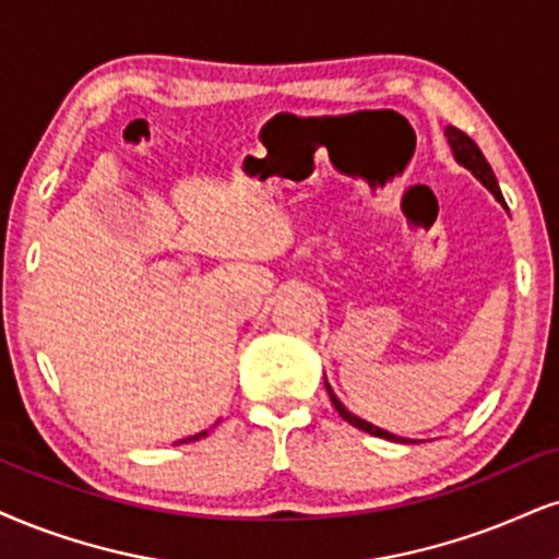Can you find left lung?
<instances>
[{"mask_svg": "<svg viewBox=\"0 0 559 559\" xmlns=\"http://www.w3.org/2000/svg\"><path fill=\"white\" fill-rule=\"evenodd\" d=\"M445 136H448V144H451V150H453V157H456V160H459L461 165H464V168H469L472 174L477 176L479 181L485 183L487 189L492 191V197L498 199V202L502 204V194H500L498 178H495L492 168H490V163L485 160V155H481V150L477 147V142H474L469 134H464V132H461V129H456V127H448V129H445ZM326 391H329V399H332L334 409L340 412V417H342V419H347V423L353 425V427H357V430H362V432H370V436H376V438L394 440V443H415V440L399 438V436H394V432H389V430H381V427H376V425L365 423V419H360V417H355L353 412H349V409H344V404L340 402V399L334 396L332 385H329V383H326Z\"/></svg>", "mask_w": 559, "mask_h": 559, "instance_id": "left-lung-1", "label": "left lung"}]
</instances>
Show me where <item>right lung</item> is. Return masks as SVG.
I'll list each match as a JSON object with an SVG mask.
<instances>
[{"label": "right lung", "instance_id": "1", "mask_svg": "<svg viewBox=\"0 0 559 559\" xmlns=\"http://www.w3.org/2000/svg\"><path fill=\"white\" fill-rule=\"evenodd\" d=\"M204 436H206V430H204V432H197V436H191V438L178 440V443H191V440H199V438H204Z\"/></svg>", "mask_w": 559, "mask_h": 559}]
</instances>
